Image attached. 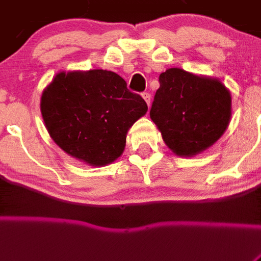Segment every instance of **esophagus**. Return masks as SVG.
Wrapping results in <instances>:
<instances>
[{"label":"esophagus","mask_w":261,"mask_h":261,"mask_svg":"<svg viewBox=\"0 0 261 261\" xmlns=\"http://www.w3.org/2000/svg\"><path fill=\"white\" fill-rule=\"evenodd\" d=\"M142 97L144 98V100H145V102H147L148 107H149V106H150V94L148 93V92H143Z\"/></svg>","instance_id":"34e87169"}]
</instances>
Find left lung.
Listing matches in <instances>:
<instances>
[{"mask_svg": "<svg viewBox=\"0 0 261 261\" xmlns=\"http://www.w3.org/2000/svg\"><path fill=\"white\" fill-rule=\"evenodd\" d=\"M159 83L149 114L176 155H195L223 136L231 97L220 81L169 68L159 75Z\"/></svg>", "mask_w": 261, "mask_h": 261, "instance_id": "obj_1", "label": "left lung"}]
</instances>
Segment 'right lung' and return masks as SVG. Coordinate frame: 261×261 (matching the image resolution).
Segmentation results:
<instances>
[{
	"label": "right lung",
	"mask_w": 261,
	"mask_h": 261,
	"mask_svg": "<svg viewBox=\"0 0 261 261\" xmlns=\"http://www.w3.org/2000/svg\"><path fill=\"white\" fill-rule=\"evenodd\" d=\"M147 109L120 75L103 69L61 72L41 98L42 117L56 144L97 167L123 153L128 129Z\"/></svg>",
	"instance_id": "1"
}]
</instances>
